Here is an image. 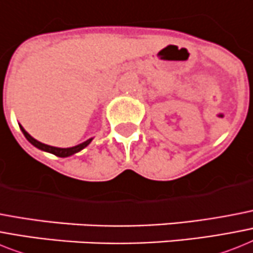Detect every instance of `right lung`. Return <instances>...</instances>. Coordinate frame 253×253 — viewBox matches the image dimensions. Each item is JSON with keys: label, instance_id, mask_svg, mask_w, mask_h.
<instances>
[{"label": "right lung", "instance_id": "add662e5", "mask_svg": "<svg viewBox=\"0 0 253 253\" xmlns=\"http://www.w3.org/2000/svg\"><path fill=\"white\" fill-rule=\"evenodd\" d=\"M20 130H22V132H23V135L26 136V139L28 141H30L31 144L35 145L36 148H39V149H41V151H45V152H49V153H53V155L58 156V157H69V156L74 155V153H78L79 151H82L83 148L87 147L89 143L92 141V139H88L87 141H84V143H82V144L79 145H75V147H71V148H57V147H50V145H46L44 144V143H40V141H38L36 139H34V137L31 136L30 133L27 132L26 130H24L23 127L20 126Z\"/></svg>", "mask_w": 253, "mask_h": 253}]
</instances>
